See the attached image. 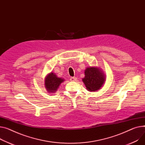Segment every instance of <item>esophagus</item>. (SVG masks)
<instances>
[{
	"label": "esophagus",
	"instance_id": "1",
	"mask_svg": "<svg viewBox=\"0 0 145 145\" xmlns=\"http://www.w3.org/2000/svg\"><path fill=\"white\" fill-rule=\"evenodd\" d=\"M70 80L71 82H74V81L77 80V78H75V77H72V78H71Z\"/></svg>",
	"mask_w": 145,
	"mask_h": 145
}]
</instances>
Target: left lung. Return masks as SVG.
I'll return each mask as SVG.
<instances>
[{"label": "left lung", "mask_w": 145, "mask_h": 145, "mask_svg": "<svg viewBox=\"0 0 145 145\" xmlns=\"http://www.w3.org/2000/svg\"><path fill=\"white\" fill-rule=\"evenodd\" d=\"M84 78L82 79L86 88L89 91H97L105 82V75L99 67L90 66L84 71Z\"/></svg>", "instance_id": "obj_1"}]
</instances>
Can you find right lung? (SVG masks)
I'll return each mask as SVG.
<instances>
[{
    "label": "right lung",
    "mask_w": 145,
    "mask_h": 145,
    "mask_svg": "<svg viewBox=\"0 0 145 145\" xmlns=\"http://www.w3.org/2000/svg\"><path fill=\"white\" fill-rule=\"evenodd\" d=\"M64 81L63 79L58 78L55 73L51 72L45 76V87L48 92L55 93L60 84Z\"/></svg>",
    "instance_id": "right-lung-1"
}]
</instances>
